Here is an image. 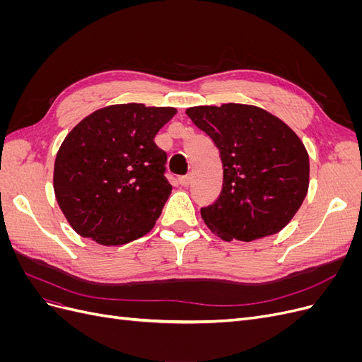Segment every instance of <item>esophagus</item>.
<instances>
[{
  "label": "esophagus",
  "mask_w": 362,
  "mask_h": 362,
  "mask_svg": "<svg viewBox=\"0 0 362 362\" xmlns=\"http://www.w3.org/2000/svg\"><path fill=\"white\" fill-rule=\"evenodd\" d=\"M178 181H180L181 185H184V187H187V185L192 182V177H190V175H184V177L178 178Z\"/></svg>",
  "instance_id": "esophagus-1"
}]
</instances>
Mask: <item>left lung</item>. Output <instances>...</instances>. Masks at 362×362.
I'll return each mask as SVG.
<instances>
[{"label":"left lung","mask_w":362,"mask_h":362,"mask_svg":"<svg viewBox=\"0 0 362 362\" xmlns=\"http://www.w3.org/2000/svg\"><path fill=\"white\" fill-rule=\"evenodd\" d=\"M185 113L213 140L223 166L221 194L201 208L206 226L226 242L279 233L308 192L310 158L300 139L255 105H201Z\"/></svg>","instance_id":"8db88e82"}]
</instances>
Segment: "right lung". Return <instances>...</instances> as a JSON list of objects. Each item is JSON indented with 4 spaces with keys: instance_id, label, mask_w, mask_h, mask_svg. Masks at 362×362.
Here are the masks:
<instances>
[{
    "instance_id": "obj_1",
    "label": "right lung",
    "mask_w": 362,
    "mask_h": 362,
    "mask_svg": "<svg viewBox=\"0 0 362 362\" xmlns=\"http://www.w3.org/2000/svg\"><path fill=\"white\" fill-rule=\"evenodd\" d=\"M175 115L172 107L108 105L63 140L54 192L76 233L117 246L151 231L172 190L164 177L168 156L154 139Z\"/></svg>"
}]
</instances>
